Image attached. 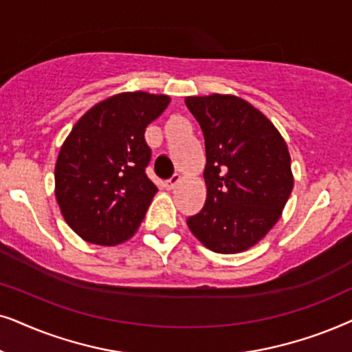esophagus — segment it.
Wrapping results in <instances>:
<instances>
[{
	"label": "esophagus",
	"mask_w": 352,
	"mask_h": 352,
	"mask_svg": "<svg viewBox=\"0 0 352 352\" xmlns=\"http://www.w3.org/2000/svg\"><path fill=\"white\" fill-rule=\"evenodd\" d=\"M179 182H180V175H179V173H173L170 179L164 182V186H166L167 190H172V188H175V185L179 184Z\"/></svg>",
	"instance_id": "esophagus-1"
}]
</instances>
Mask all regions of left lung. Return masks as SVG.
<instances>
[{"mask_svg":"<svg viewBox=\"0 0 352 352\" xmlns=\"http://www.w3.org/2000/svg\"><path fill=\"white\" fill-rule=\"evenodd\" d=\"M204 135V208L186 219L210 251L235 254L277 223L293 190L292 157L274 124L232 95L188 96Z\"/></svg>","mask_w":352,"mask_h":352,"instance_id":"obj_1","label":"left lung"}]
</instances>
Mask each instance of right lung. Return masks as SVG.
Wrapping results in <instances>:
<instances>
[{
  "label": "right lung",
  "mask_w": 352,
  "mask_h": 352,
  "mask_svg": "<svg viewBox=\"0 0 352 352\" xmlns=\"http://www.w3.org/2000/svg\"><path fill=\"white\" fill-rule=\"evenodd\" d=\"M168 102L167 95L119 93L85 112L65 138L54 168L56 199L85 241L114 246L137 232L157 191L146 175L144 130Z\"/></svg>",
  "instance_id": "add662e5"
}]
</instances>
